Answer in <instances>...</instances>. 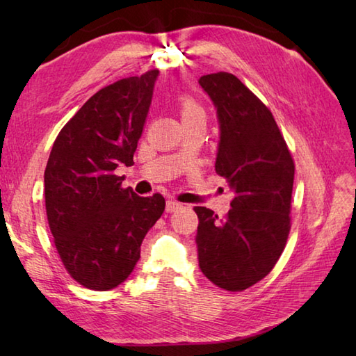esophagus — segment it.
Listing matches in <instances>:
<instances>
[{
  "label": "esophagus",
  "instance_id": "1",
  "mask_svg": "<svg viewBox=\"0 0 356 356\" xmlns=\"http://www.w3.org/2000/svg\"><path fill=\"white\" fill-rule=\"evenodd\" d=\"M180 207H182V203H179L176 200H166V213H174V211H177Z\"/></svg>",
  "mask_w": 356,
  "mask_h": 356
}]
</instances>
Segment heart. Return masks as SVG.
I'll use <instances>...</instances> for the list:
<instances>
[{
    "instance_id": "heart-1",
    "label": "heart",
    "mask_w": 356,
    "mask_h": 356,
    "mask_svg": "<svg viewBox=\"0 0 356 356\" xmlns=\"http://www.w3.org/2000/svg\"><path fill=\"white\" fill-rule=\"evenodd\" d=\"M180 115H182V119L195 118V116L205 118L203 108L193 99V97H182V99H180Z\"/></svg>"
}]
</instances>
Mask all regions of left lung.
Returning a JSON list of instances; mask_svg holds the SVG:
<instances>
[{"instance_id": "8db88e82", "label": "left lung", "mask_w": 356, "mask_h": 356, "mask_svg": "<svg viewBox=\"0 0 356 356\" xmlns=\"http://www.w3.org/2000/svg\"><path fill=\"white\" fill-rule=\"evenodd\" d=\"M199 82L220 124L216 172L236 193L222 220L194 208L199 266L216 286L241 292L266 277L284 251L295 163L270 110L237 76L218 72Z\"/></svg>"}]
</instances>
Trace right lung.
I'll return each instance as SVG.
<instances>
[{
  "instance_id": "obj_1",
  "label": "right lung",
  "mask_w": 356,
  "mask_h": 356,
  "mask_svg": "<svg viewBox=\"0 0 356 356\" xmlns=\"http://www.w3.org/2000/svg\"><path fill=\"white\" fill-rule=\"evenodd\" d=\"M159 70L119 79L82 105L53 143L44 172L45 213L64 268L87 289L108 291L131 274L161 218V194L139 197L115 172L131 166Z\"/></svg>"
}]
</instances>
